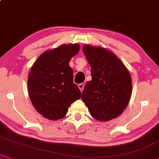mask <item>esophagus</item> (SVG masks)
Listing matches in <instances>:
<instances>
[{
    "mask_svg": "<svg viewBox=\"0 0 159 159\" xmlns=\"http://www.w3.org/2000/svg\"><path fill=\"white\" fill-rule=\"evenodd\" d=\"M84 84H78V88H79L80 91H81V92H82L84 90Z\"/></svg>",
    "mask_w": 159,
    "mask_h": 159,
    "instance_id": "esophagus-1",
    "label": "esophagus"
}]
</instances>
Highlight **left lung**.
<instances>
[{
	"label": "left lung",
	"mask_w": 159,
	"mask_h": 159,
	"mask_svg": "<svg viewBox=\"0 0 159 159\" xmlns=\"http://www.w3.org/2000/svg\"><path fill=\"white\" fill-rule=\"evenodd\" d=\"M83 52L91 66V81H87L81 99L92 117L107 122L121 114L132 93L130 74L121 60L109 50L86 45Z\"/></svg>",
	"instance_id": "left-lung-1"
}]
</instances>
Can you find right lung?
I'll return each instance as SVG.
<instances>
[{
    "mask_svg": "<svg viewBox=\"0 0 159 159\" xmlns=\"http://www.w3.org/2000/svg\"><path fill=\"white\" fill-rule=\"evenodd\" d=\"M80 51L78 44H64L42 53L32 66L28 91L32 105L46 119L65 117L72 103L81 97L73 82L70 59Z\"/></svg>",
    "mask_w": 159,
    "mask_h": 159,
    "instance_id": "1",
    "label": "right lung"
}]
</instances>
